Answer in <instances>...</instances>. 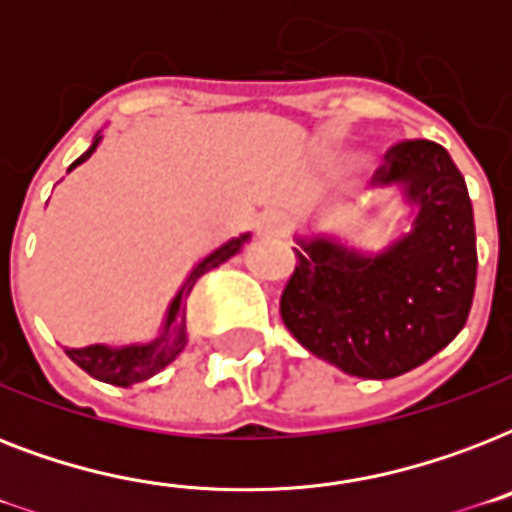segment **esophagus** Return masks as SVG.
<instances>
[{
  "instance_id": "esophagus-1",
  "label": "esophagus",
  "mask_w": 512,
  "mask_h": 512,
  "mask_svg": "<svg viewBox=\"0 0 512 512\" xmlns=\"http://www.w3.org/2000/svg\"><path fill=\"white\" fill-rule=\"evenodd\" d=\"M257 231L263 233V236H284L287 233V220L281 215H265L260 223H257Z\"/></svg>"
}]
</instances>
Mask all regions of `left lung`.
Instances as JSON below:
<instances>
[{"label": "left lung", "instance_id": "1", "mask_svg": "<svg viewBox=\"0 0 512 512\" xmlns=\"http://www.w3.org/2000/svg\"><path fill=\"white\" fill-rule=\"evenodd\" d=\"M404 188L412 228L364 255L340 241L297 239L281 321L303 348L364 380H390L444 350L476 292V223L465 177L444 146L404 140L374 172Z\"/></svg>", "mask_w": 512, "mask_h": 512}]
</instances>
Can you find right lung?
I'll return each instance as SVG.
<instances>
[{"label": "right lung", "mask_w": 512, "mask_h": 512, "mask_svg": "<svg viewBox=\"0 0 512 512\" xmlns=\"http://www.w3.org/2000/svg\"><path fill=\"white\" fill-rule=\"evenodd\" d=\"M100 143V135L92 140V146L84 151L79 159H76L68 172L79 167L82 162H87L95 148ZM249 239V233L239 236V239L225 241L223 247L215 249L212 255H207L201 263H196L188 279L180 287V292L175 295V300L167 308V319H164V327L159 332V337H154L151 342H143V345H124V348H108V345H87V348H66L68 358L74 361L76 366H82L84 372L95 377L100 382H108V385H119V388H130L135 382H143L148 377L159 374L167 364H172L180 353H183L185 342H188V332H185V297L191 295L193 284L204 276L207 271L217 268L220 263H225L228 257H233L244 247V241Z\"/></svg>", "instance_id": "1"}]
</instances>
